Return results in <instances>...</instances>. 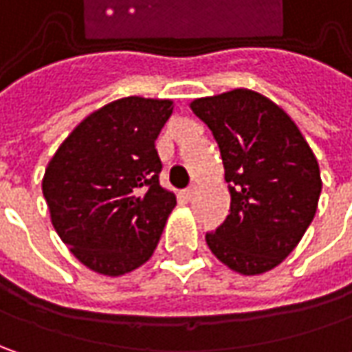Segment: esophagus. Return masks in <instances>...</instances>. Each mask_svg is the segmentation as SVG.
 Segmentation results:
<instances>
[{
  "label": "esophagus",
  "mask_w": 352,
  "mask_h": 352,
  "mask_svg": "<svg viewBox=\"0 0 352 352\" xmlns=\"http://www.w3.org/2000/svg\"><path fill=\"white\" fill-rule=\"evenodd\" d=\"M196 194H197L196 184H192V186H190L188 190H184V197H186L188 201H190V199H194V196H196Z\"/></svg>",
  "instance_id": "1"
}]
</instances>
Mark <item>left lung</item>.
<instances>
[{
	"instance_id": "8db88e82",
	"label": "left lung",
	"mask_w": 352,
	"mask_h": 352,
	"mask_svg": "<svg viewBox=\"0 0 352 352\" xmlns=\"http://www.w3.org/2000/svg\"><path fill=\"white\" fill-rule=\"evenodd\" d=\"M221 151L231 213L206 235L210 250L243 276L276 268L318 211V158L292 117L247 88L190 103Z\"/></svg>"
}]
</instances>
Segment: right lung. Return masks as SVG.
<instances>
[{
	"label": "right lung",
	"mask_w": 352,
	"mask_h": 352,
	"mask_svg": "<svg viewBox=\"0 0 352 352\" xmlns=\"http://www.w3.org/2000/svg\"><path fill=\"white\" fill-rule=\"evenodd\" d=\"M172 100L129 96L89 113L62 141L43 196L62 243L89 270L123 276L155 252L176 196L158 184L155 141Z\"/></svg>",
	"instance_id": "right-lung-1"
}]
</instances>
